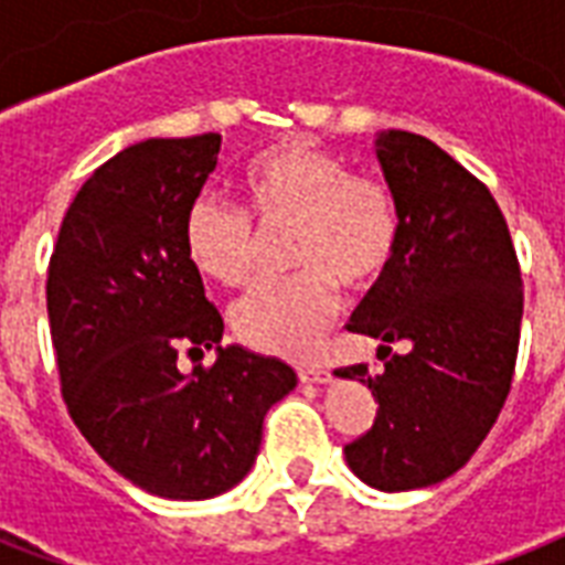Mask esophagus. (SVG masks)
Here are the masks:
<instances>
[{
	"label": "esophagus",
	"mask_w": 565,
	"mask_h": 565,
	"mask_svg": "<svg viewBox=\"0 0 565 565\" xmlns=\"http://www.w3.org/2000/svg\"><path fill=\"white\" fill-rule=\"evenodd\" d=\"M297 377L303 380V383H330L332 374L327 369H321V365H303V369H297Z\"/></svg>",
	"instance_id": "obj_1"
}]
</instances>
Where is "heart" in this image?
Here are the masks:
<instances>
[{
  "mask_svg": "<svg viewBox=\"0 0 565 565\" xmlns=\"http://www.w3.org/2000/svg\"><path fill=\"white\" fill-rule=\"evenodd\" d=\"M244 212L200 196L188 205L182 244L212 282L242 288L259 268L262 235L288 230L291 277L265 282L235 306L238 339L277 356H306L339 312V286L365 291L395 259L401 209L380 177L306 138L256 152L238 173Z\"/></svg>",
  "mask_w": 565,
  "mask_h": 565,
  "instance_id": "b5f03b06",
  "label": "heart"
}]
</instances>
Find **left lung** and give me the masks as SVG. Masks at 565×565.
<instances>
[{
	"label": "left lung",
	"mask_w": 565,
	"mask_h": 565,
	"mask_svg": "<svg viewBox=\"0 0 565 565\" xmlns=\"http://www.w3.org/2000/svg\"><path fill=\"white\" fill-rule=\"evenodd\" d=\"M377 161L401 209L395 259L353 309L348 330L391 344L369 383L377 418L344 445V460L383 492L424 489L471 460L513 383L522 330V270L495 196L422 135L380 132Z\"/></svg>",
	"instance_id": "left-lung-1"
}]
</instances>
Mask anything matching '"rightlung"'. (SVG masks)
Masks as SVG:
<instances>
[{"label": "right lung", "instance_id": "add662e5", "mask_svg": "<svg viewBox=\"0 0 565 565\" xmlns=\"http://www.w3.org/2000/svg\"><path fill=\"white\" fill-rule=\"evenodd\" d=\"M217 152L209 132L150 138L105 161L64 214L46 279L70 418L117 475L170 501L242 483L265 415L297 386L282 360L221 348L223 318L182 244ZM203 350L214 366L178 371L182 352Z\"/></svg>", "mask_w": 565, "mask_h": 565}]
</instances>
